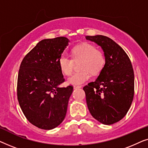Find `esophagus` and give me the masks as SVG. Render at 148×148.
Masks as SVG:
<instances>
[{"label":"esophagus","mask_w":148,"mask_h":148,"mask_svg":"<svg viewBox=\"0 0 148 148\" xmlns=\"http://www.w3.org/2000/svg\"><path fill=\"white\" fill-rule=\"evenodd\" d=\"M82 88V86H75H75H73L74 89H79V88Z\"/></svg>","instance_id":"1"}]
</instances>
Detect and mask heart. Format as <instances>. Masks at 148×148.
I'll return each instance as SVG.
<instances>
[{"label": "heart", "instance_id": "b5f03b06", "mask_svg": "<svg viewBox=\"0 0 148 148\" xmlns=\"http://www.w3.org/2000/svg\"><path fill=\"white\" fill-rule=\"evenodd\" d=\"M72 58L62 54L58 58V64L61 72L65 75H70L73 71L75 62L80 61V71L74 73L67 79L71 85L79 86L88 82L91 73L97 75L102 71L106 64L104 54L93 44L83 43L72 49Z\"/></svg>", "mask_w": 148, "mask_h": 148}]
</instances>
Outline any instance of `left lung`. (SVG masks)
I'll return each instance as SVG.
<instances>
[{"instance_id": "8db88e82", "label": "left lung", "mask_w": 148, "mask_h": 148, "mask_svg": "<svg viewBox=\"0 0 148 148\" xmlns=\"http://www.w3.org/2000/svg\"><path fill=\"white\" fill-rule=\"evenodd\" d=\"M101 46L106 64L95 82L84 87L92 116L104 125L121 121L130 108L134 96V72L124 50L112 39L97 35L86 36Z\"/></svg>"}]
</instances>
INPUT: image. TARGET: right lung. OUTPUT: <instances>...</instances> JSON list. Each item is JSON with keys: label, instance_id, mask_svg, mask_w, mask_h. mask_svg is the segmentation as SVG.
Segmentation results:
<instances>
[{"label": "right lung", "instance_id": "add662e5", "mask_svg": "<svg viewBox=\"0 0 148 148\" xmlns=\"http://www.w3.org/2000/svg\"><path fill=\"white\" fill-rule=\"evenodd\" d=\"M65 37L44 39L26 54L19 67L17 99L26 119L45 130L58 127L66 116L73 88L59 86L64 78L58 58L68 46Z\"/></svg>", "mask_w": 148, "mask_h": 148}]
</instances>
